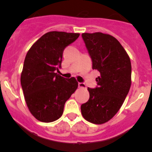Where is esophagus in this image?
Returning <instances> with one entry per match:
<instances>
[{
	"label": "esophagus",
	"mask_w": 152,
	"mask_h": 152,
	"mask_svg": "<svg viewBox=\"0 0 152 152\" xmlns=\"http://www.w3.org/2000/svg\"><path fill=\"white\" fill-rule=\"evenodd\" d=\"M79 87H80V88H84L85 89L86 88V86H85V83H82V82H79Z\"/></svg>",
	"instance_id": "esophagus-1"
}]
</instances>
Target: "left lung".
I'll return each instance as SVG.
<instances>
[{
    "instance_id": "left-lung-1",
    "label": "left lung",
    "mask_w": 152,
    "mask_h": 152,
    "mask_svg": "<svg viewBox=\"0 0 152 152\" xmlns=\"http://www.w3.org/2000/svg\"><path fill=\"white\" fill-rule=\"evenodd\" d=\"M93 69L100 76L98 86L88 87L90 99L81 106L84 118L95 124H102L113 118L123 104L131 87L132 66L128 54L114 37L96 32L83 33Z\"/></svg>"
}]
</instances>
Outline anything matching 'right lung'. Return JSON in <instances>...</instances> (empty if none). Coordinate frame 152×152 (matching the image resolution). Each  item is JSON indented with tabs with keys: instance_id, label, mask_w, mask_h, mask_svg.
Here are the masks:
<instances>
[{
	"instance_id": "obj_1",
	"label": "right lung",
	"mask_w": 152,
	"mask_h": 152,
	"mask_svg": "<svg viewBox=\"0 0 152 152\" xmlns=\"http://www.w3.org/2000/svg\"><path fill=\"white\" fill-rule=\"evenodd\" d=\"M79 34L50 31L42 35L26 56L20 82L29 111L38 121L53 122L62 116L65 102L78 87L74 77L59 76L62 53Z\"/></svg>"
}]
</instances>
